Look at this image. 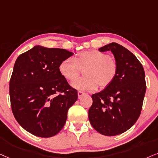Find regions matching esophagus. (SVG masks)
<instances>
[{
    "label": "esophagus",
    "instance_id": "obj_1",
    "mask_svg": "<svg viewBox=\"0 0 158 158\" xmlns=\"http://www.w3.org/2000/svg\"><path fill=\"white\" fill-rule=\"evenodd\" d=\"M84 94H85V93H84V92H83V91H79L78 92H77V95H78V97H79V98H81V97H82L83 95H84Z\"/></svg>",
    "mask_w": 158,
    "mask_h": 158
}]
</instances>
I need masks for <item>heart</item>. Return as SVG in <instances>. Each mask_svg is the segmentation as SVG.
<instances>
[{
    "label": "heart",
    "mask_w": 158,
    "mask_h": 158,
    "mask_svg": "<svg viewBox=\"0 0 158 158\" xmlns=\"http://www.w3.org/2000/svg\"><path fill=\"white\" fill-rule=\"evenodd\" d=\"M85 77L76 80L72 85L79 91H94L98 85L105 88L110 85L117 75L116 62L110 56L98 50L80 52L75 60L66 58L59 64V72L67 81H73L85 69Z\"/></svg>",
    "instance_id": "b5f03b06"
}]
</instances>
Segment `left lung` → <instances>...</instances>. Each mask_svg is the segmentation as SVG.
<instances>
[{
    "label": "left lung",
    "instance_id": "1",
    "mask_svg": "<svg viewBox=\"0 0 158 158\" xmlns=\"http://www.w3.org/2000/svg\"><path fill=\"white\" fill-rule=\"evenodd\" d=\"M99 50L113 52L118 72L104 90L91 95L89 119L102 135H117L129 130L141 114L147 88L144 69L130 50L117 43L108 44Z\"/></svg>",
    "mask_w": 158,
    "mask_h": 158
}]
</instances>
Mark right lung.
Wrapping results in <instances>:
<instances>
[{
	"label": "right lung",
	"mask_w": 158,
	"mask_h": 158,
	"mask_svg": "<svg viewBox=\"0 0 158 158\" xmlns=\"http://www.w3.org/2000/svg\"><path fill=\"white\" fill-rule=\"evenodd\" d=\"M73 52L35 46L15 61L10 82L11 110L23 128L42 138L56 135L65 124L77 91L59 72V64Z\"/></svg>",
	"instance_id": "obj_1"
}]
</instances>
